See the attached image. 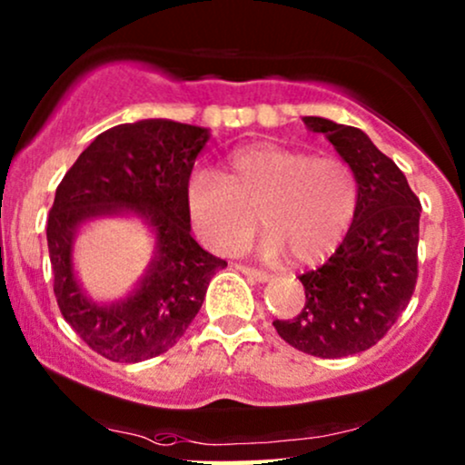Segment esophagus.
I'll use <instances>...</instances> for the list:
<instances>
[{
  "instance_id": "esophagus-1",
  "label": "esophagus",
  "mask_w": 465,
  "mask_h": 465,
  "mask_svg": "<svg viewBox=\"0 0 465 465\" xmlns=\"http://www.w3.org/2000/svg\"><path fill=\"white\" fill-rule=\"evenodd\" d=\"M237 269H239V272H242V273H245V276H250L252 280H256V282H267V280L272 278L267 272H262V269H256V267L239 265Z\"/></svg>"
}]
</instances>
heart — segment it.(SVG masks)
<instances>
[{
    "instance_id": "heart-1",
    "label": "heart",
    "mask_w": 465,
    "mask_h": 465,
    "mask_svg": "<svg viewBox=\"0 0 465 465\" xmlns=\"http://www.w3.org/2000/svg\"><path fill=\"white\" fill-rule=\"evenodd\" d=\"M189 217L200 239L222 254L239 252L256 228H265L261 254L286 252L311 262L345 237L360 206V181L345 159L256 142L237 148L226 174L193 170L185 183Z\"/></svg>"
}]
</instances>
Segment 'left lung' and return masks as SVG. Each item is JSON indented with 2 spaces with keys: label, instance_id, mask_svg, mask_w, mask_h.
Wrapping results in <instances>:
<instances>
[{
  "label": "left lung",
  "instance_id": "obj_1",
  "mask_svg": "<svg viewBox=\"0 0 465 465\" xmlns=\"http://www.w3.org/2000/svg\"><path fill=\"white\" fill-rule=\"evenodd\" d=\"M360 181V206L342 243L323 265L302 273L306 303L273 328L291 347L317 358L366 351L408 308L418 278L420 200L391 157L364 131L306 116Z\"/></svg>",
  "mask_w": 465,
  "mask_h": 465
}]
</instances>
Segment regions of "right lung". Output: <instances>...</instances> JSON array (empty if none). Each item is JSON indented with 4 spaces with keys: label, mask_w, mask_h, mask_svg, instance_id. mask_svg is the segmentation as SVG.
I'll return each mask as SVG.
<instances>
[{
    "label": "right lung",
    "mask_w": 465,
    "mask_h": 465,
    "mask_svg": "<svg viewBox=\"0 0 465 465\" xmlns=\"http://www.w3.org/2000/svg\"><path fill=\"white\" fill-rule=\"evenodd\" d=\"M209 129L151 118L103 131L55 189L47 217L54 293L79 338L112 362L168 351L185 334L215 272L226 267L192 237L185 183ZM137 214L155 232V256L138 289L114 304L83 293L72 269L76 228L103 214Z\"/></svg>",
    "instance_id": "add662e5"
}]
</instances>
